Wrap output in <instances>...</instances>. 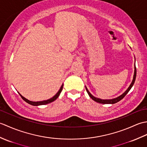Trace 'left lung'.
Here are the masks:
<instances>
[{
  "instance_id": "left-lung-1",
  "label": "left lung",
  "mask_w": 147,
  "mask_h": 147,
  "mask_svg": "<svg viewBox=\"0 0 147 147\" xmlns=\"http://www.w3.org/2000/svg\"><path fill=\"white\" fill-rule=\"evenodd\" d=\"M136 76V66H135V73H134L133 80V81H132V83H131V85H130V86H129V88H127V90H126V91L125 92H124V93H123V94H122L121 95H120L119 96H118V97L115 98L111 99V100H102V99H100V98H96V97H95V96H93L91 94V93H90L89 92L88 89H87L86 87V92H87V93H88V94L89 95V96H90V98H92V99H93V100L96 102H98V103H100V104H115V103H117V102H119V101H120L121 100L123 99V98L124 97V96H126V95L127 94V93L129 92V91L131 90V88H132L133 85H134V83H135V82Z\"/></svg>"
}]
</instances>
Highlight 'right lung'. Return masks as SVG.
<instances>
[{"instance_id":"obj_1","label":"right lung","mask_w":147,"mask_h":147,"mask_svg":"<svg viewBox=\"0 0 147 147\" xmlns=\"http://www.w3.org/2000/svg\"><path fill=\"white\" fill-rule=\"evenodd\" d=\"M62 88H63V85H62L61 87V88L59 89V92L56 93V94L53 96L52 98H50L49 100H43V101H40V102H32V101H30L29 100H28L26 98H25L24 97H23V96H22L20 93H19V94L20 95V96H21V98H23L24 101L26 102L27 103H28L30 105H36V106H38V105H45V104H49V103L51 102H52L53 101L55 100L56 99H57L58 98V96H59V95H60V93H61L62 90Z\"/></svg>"}]
</instances>
